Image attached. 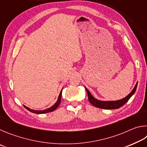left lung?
Returning <instances> with one entry per match:
<instances>
[{
	"label": "left lung",
	"mask_w": 147,
	"mask_h": 147,
	"mask_svg": "<svg viewBox=\"0 0 147 147\" xmlns=\"http://www.w3.org/2000/svg\"><path fill=\"white\" fill-rule=\"evenodd\" d=\"M138 86V83H136V86L132 90V91L130 92V93L127 96H126L125 98L122 99L117 100V101H99V100L96 99L95 97L92 96L90 92L85 87V89L87 92V94H88V97L89 101L90 102V103L94 105V107L99 108V109H109V110H112V109H117L123 106L126 102L129 100V99L132 97L134 94L135 93L136 90V88H137Z\"/></svg>",
	"instance_id": "left-lung-1"
}]
</instances>
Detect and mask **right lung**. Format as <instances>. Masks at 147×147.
Returning <instances> with one entry per match:
<instances>
[{
  "instance_id": "add662e5",
  "label": "right lung",
  "mask_w": 147,
  "mask_h": 147,
  "mask_svg": "<svg viewBox=\"0 0 147 147\" xmlns=\"http://www.w3.org/2000/svg\"><path fill=\"white\" fill-rule=\"evenodd\" d=\"M62 91H63V89H62V90L60 92V94H59V97H58V99L57 102H55V104H54L52 107H51L50 108H49V109H45V110H32V109H30V108L26 107V106L24 107L26 109L28 110H29L30 112H32V113H35V114H45V113H48V112H53L57 108L59 107V105H60L61 103V95H62Z\"/></svg>"
}]
</instances>
